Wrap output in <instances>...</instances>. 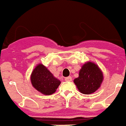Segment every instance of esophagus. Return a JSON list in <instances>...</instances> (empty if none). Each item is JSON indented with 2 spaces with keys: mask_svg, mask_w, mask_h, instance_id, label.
Listing matches in <instances>:
<instances>
[{
  "mask_svg": "<svg viewBox=\"0 0 126 126\" xmlns=\"http://www.w3.org/2000/svg\"><path fill=\"white\" fill-rule=\"evenodd\" d=\"M71 80H72V78H71V77H70V76L65 78V80H66V81H71Z\"/></svg>",
  "mask_w": 126,
  "mask_h": 126,
  "instance_id": "1",
  "label": "esophagus"
}]
</instances>
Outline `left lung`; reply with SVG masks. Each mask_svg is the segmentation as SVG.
<instances>
[{"instance_id": "left-lung-1", "label": "left lung", "mask_w": 126, "mask_h": 126, "mask_svg": "<svg viewBox=\"0 0 126 126\" xmlns=\"http://www.w3.org/2000/svg\"><path fill=\"white\" fill-rule=\"evenodd\" d=\"M103 80V73L100 68L93 62H88L82 66L79 77L73 81L80 92L90 94L100 87Z\"/></svg>"}]
</instances>
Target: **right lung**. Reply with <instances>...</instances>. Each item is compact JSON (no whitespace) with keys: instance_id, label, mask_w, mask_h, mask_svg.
<instances>
[{"instance_id":"add662e5","label":"right lung","mask_w":126,"mask_h":126,"mask_svg":"<svg viewBox=\"0 0 126 126\" xmlns=\"http://www.w3.org/2000/svg\"><path fill=\"white\" fill-rule=\"evenodd\" d=\"M31 80L32 86L44 95L55 93L61 82L42 64H38L33 70Z\"/></svg>"}]
</instances>
